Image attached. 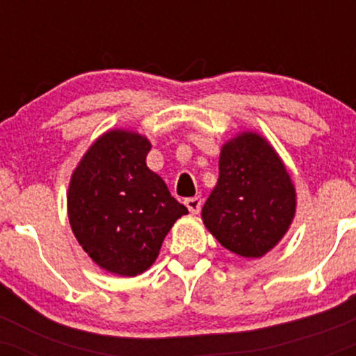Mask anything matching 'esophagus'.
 Masks as SVG:
<instances>
[{"label":"esophagus","mask_w":356,"mask_h":356,"mask_svg":"<svg viewBox=\"0 0 356 356\" xmlns=\"http://www.w3.org/2000/svg\"><path fill=\"white\" fill-rule=\"evenodd\" d=\"M184 204H186V207L189 209V212H192V214H199V211H201V207H202V199L201 197H189L184 201Z\"/></svg>","instance_id":"esophagus-1"}]
</instances>
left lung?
<instances>
[{"mask_svg":"<svg viewBox=\"0 0 356 356\" xmlns=\"http://www.w3.org/2000/svg\"><path fill=\"white\" fill-rule=\"evenodd\" d=\"M295 214V184L275 147L249 130L227 140L219 179L202 207L207 231L231 252L251 259L284 238Z\"/></svg>","mask_w":356,"mask_h":356,"instance_id":"obj_1","label":"left lung"}]
</instances>
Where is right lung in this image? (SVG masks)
<instances>
[{"instance_id": "add662e5", "label": "right lung", "mask_w": 356, "mask_h": 356, "mask_svg": "<svg viewBox=\"0 0 356 356\" xmlns=\"http://www.w3.org/2000/svg\"><path fill=\"white\" fill-rule=\"evenodd\" d=\"M150 147L145 136L112 129L88 147L72 174V231L93 263L112 275L147 271L175 220L187 214L147 167Z\"/></svg>"}]
</instances>
